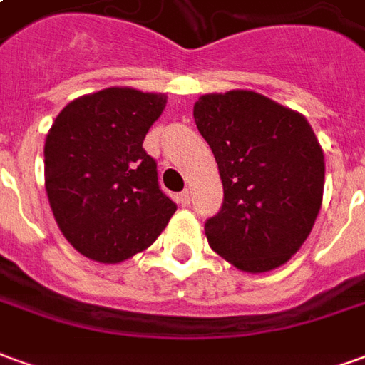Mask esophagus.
Masks as SVG:
<instances>
[{
    "instance_id": "1",
    "label": "esophagus",
    "mask_w": 365,
    "mask_h": 365,
    "mask_svg": "<svg viewBox=\"0 0 365 365\" xmlns=\"http://www.w3.org/2000/svg\"><path fill=\"white\" fill-rule=\"evenodd\" d=\"M178 203H180V205H182V207H187V205H190V203H191V193H190V190L182 191V193L178 195Z\"/></svg>"
}]
</instances>
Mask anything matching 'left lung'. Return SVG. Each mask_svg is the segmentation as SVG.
I'll use <instances>...</instances> for the list:
<instances>
[{
	"label": "left lung",
	"instance_id": "obj_1",
	"mask_svg": "<svg viewBox=\"0 0 365 365\" xmlns=\"http://www.w3.org/2000/svg\"><path fill=\"white\" fill-rule=\"evenodd\" d=\"M199 133L219 166L222 207L209 246L242 272H269L297 252L322 203L324 156L299 113L256 91L199 97Z\"/></svg>",
	"mask_w": 365,
	"mask_h": 365
}]
</instances>
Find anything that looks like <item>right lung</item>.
Wrapping results in <instances>:
<instances>
[{"mask_svg": "<svg viewBox=\"0 0 365 365\" xmlns=\"http://www.w3.org/2000/svg\"><path fill=\"white\" fill-rule=\"evenodd\" d=\"M166 96L107 88L74 99L44 143V185L62 235L86 258L117 264L160 237L175 203L160 190L144 136Z\"/></svg>", "mask_w": 365, "mask_h": 365, "instance_id": "right-lung-1", "label": "right lung"}]
</instances>
